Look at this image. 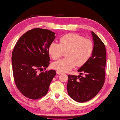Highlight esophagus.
<instances>
[{
  "mask_svg": "<svg viewBox=\"0 0 120 120\" xmlns=\"http://www.w3.org/2000/svg\"><path fill=\"white\" fill-rule=\"evenodd\" d=\"M56 74H57L58 75H60V74H62V72H60V71H56Z\"/></svg>",
  "mask_w": 120,
  "mask_h": 120,
  "instance_id": "obj_1",
  "label": "esophagus"
}]
</instances>
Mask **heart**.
<instances>
[{"instance_id": "obj_1", "label": "heart", "mask_w": 120, "mask_h": 120, "mask_svg": "<svg viewBox=\"0 0 120 120\" xmlns=\"http://www.w3.org/2000/svg\"><path fill=\"white\" fill-rule=\"evenodd\" d=\"M92 41L76 34H68L60 39V43L52 42L49 47V52L53 59L57 60L64 52L66 58L62 59L52 64L54 69L60 72H68L77 65L84 64L93 53Z\"/></svg>"}]
</instances>
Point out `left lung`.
<instances>
[{"label":"left lung","mask_w":120,"mask_h":120,"mask_svg":"<svg viewBox=\"0 0 120 120\" xmlns=\"http://www.w3.org/2000/svg\"><path fill=\"white\" fill-rule=\"evenodd\" d=\"M94 42L93 53L89 59L78 70L82 76L68 75V94L77 102L88 101L96 96L105 82L106 61L105 46L96 34L91 32Z\"/></svg>","instance_id":"obj_1"}]
</instances>
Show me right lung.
Wrapping results in <instances>:
<instances>
[{
	"instance_id": "right-lung-1",
	"label": "right lung",
	"mask_w": 120,
	"mask_h": 120,
	"mask_svg": "<svg viewBox=\"0 0 120 120\" xmlns=\"http://www.w3.org/2000/svg\"><path fill=\"white\" fill-rule=\"evenodd\" d=\"M55 34L49 30L34 28L24 34L14 47L11 56L14 81L20 92L28 98L45 96L56 76L54 70L38 72L50 64L49 47Z\"/></svg>"
}]
</instances>
